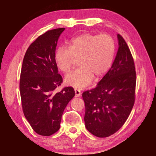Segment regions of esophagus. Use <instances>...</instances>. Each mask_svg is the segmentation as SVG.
I'll list each match as a JSON object with an SVG mask.
<instances>
[{
  "label": "esophagus",
  "instance_id": "esophagus-1",
  "mask_svg": "<svg viewBox=\"0 0 156 156\" xmlns=\"http://www.w3.org/2000/svg\"><path fill=\"white\" fill-rule=\"evenodd\" d=\"M75 97H79L81 96V92L80 90H78L77 88H75Z\"/></svg>",
  "mask_w": 156,
  "mask_h": 156
}]
</instances>
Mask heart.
<instances>
[{
	"label": "heart",
	"instance_id": "1",
	"mask_svg": "<svg viewBox=\"0 0 156 156\" xmlns=\"http://www.w3.org/2000/svg\"><path fill=\"white\" fill-rule=\"evenodd\" d=\"M115 54V44L111 35L85 33L73 38L68 47L58 48L54 60L59 70L67 74L75 59H79L80 67L66 76L65 82L82 89L90 84L94 76L102 77L110 69Z\"/></svg>",
	"mask_w": 156,
	"mask_h": 156
}]
</instances>
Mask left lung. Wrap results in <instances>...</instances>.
I'll list each match as a JSON object with an SVG mask.
<instances>
[{"label":"left lung","instance_id":"left-lung-1","mask_svg":"<svg viewBox=\"0 0 156 156\" xmlns=\"http://www.w3.org/2000/svg\"><path fill=\"white\" fill-rule=\"evenodd\" d=\"M119 48L111 68L94 88L85 91L84 122L98 137L116 133L130 115L135 102L136 73L131 53L118 34Z\"/></svg>","mask_w":156,"mask_h":156}]
</instances>
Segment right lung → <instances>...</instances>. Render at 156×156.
Here are the masks:
<instances>
[{
  "label": "right lung",
  "mask_w": 156,
  "mask_h": 156,
  "mask_svg": "<svg viewBox=\"0 0 156 156\" xmlns=\"http://www.w3.org/2000/svg\"><path fill=\"white\" fill-rule=\"evenodd\" d=\"M64 29H53L38 37L27 49L23 62L19 84L23 111L34 131L43 136L59 130L64 109L75 96L72 87L54 93L62 83L54 55Z\"/></svg>",
  "instance_id": "right-lung-1"
}]
</instances>
